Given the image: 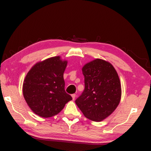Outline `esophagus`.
I'll return each mask as SVG.
<instances>
[{
	"label": "esophagus",
	"instance_id": "esophagus-1",
	"mask_svg": "<svg viewBox=\"0 0 151 151\" xmlns=\"http://www.w3.org/2000/svg\"><path fill=\"white\" fill-rule=\"evenodd\" d=\"M71 96H72L73 100V101H74V100H75V98H76V94H72V95H71Z\"/></svg>",
	"mask_w": 151,
	"mask_h": 151
}]
</instances>
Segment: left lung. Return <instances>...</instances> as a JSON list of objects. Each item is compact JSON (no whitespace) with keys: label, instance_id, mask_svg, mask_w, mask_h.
Masks as SVG:
<instances>
[{"label":"left lung","instance_id":"obj_1","mask_svg":"<svg viewBox=\"0 0 151 151\" xmlns=\"http://www.w3.org/2000/svg\"><path fill=\"white\" fill-rule=\"evenodd\" d=\"M85 88L75 103L84 116L101 122L114 111L121 99V85L115 68L108 61L96 58L82 68Z\"/></svg>","mask_w":151,"mask_h":151}]
</instances>
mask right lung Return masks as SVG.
Masks as SVG:
<instances>
[{
	"label": "right lung",
	"instance_id": "1",
	"mask_svg": "<svg viewBox=\"0 0 151 151\" xmlns=\"http://www.w3.org/2000/svg\"><path fill=\"white\" fill-rule=\"evenodd\" d=\"M67 63L60 56L50 57L37 63L28 72L22 93L37 115L44 118L57 115L73 99L65 90L63 75Z\"/></svg>",
	"mask_w": 151,
	"mask_h": 151
}]
</instances>
